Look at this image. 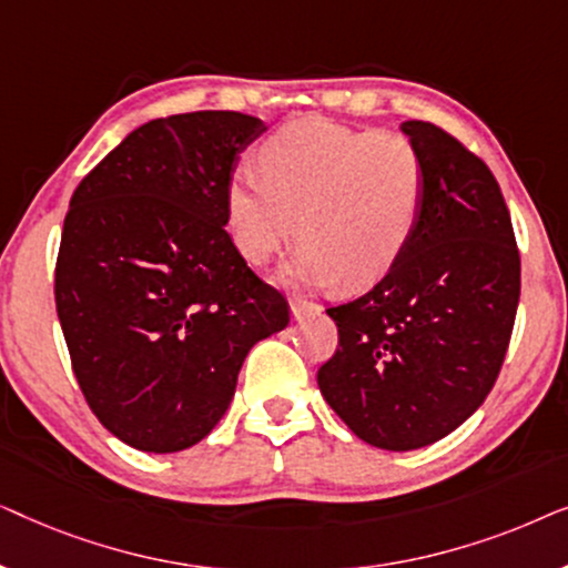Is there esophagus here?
Wrapping results in <instances>:
<instances>
[{
  "instance_id": "1",
  "label": "esophagus",
  "mask_w": 568,
  "mask_h": 568,
  "mask_svg": "<svg viewBox=\"0 0 568 568\" xmlns=\"http://www.w3.org/2000/svg\"><path fill=\"white\" fill-rule=\"evenodd\" d=\"M321 313V305H315V302H310L305 297H294L292 300V317L294 321H305V317H315Z\"/></svg>"
}]
</instances>
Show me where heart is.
<instances>
[{
    "label": "heart",
    "instance_id": "1",
    "mask_svg": "<svg viewBox=\"0 0 568 568\" xmlns=\"http://www.w3.org/2000/svg\"><path fill=\"white\" fill-rule=\"evenodd\" d=\"M261 173L230 178L232 240L247 261L266 263L297 230L292 271L305 282L372 286L400 261L422 216L424 162L398 131L292 121L261 146Z\"/></svg>",
    "mask_w": 568,
    "mask_h": 568
}]
</instances>
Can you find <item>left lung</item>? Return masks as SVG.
<instances>
[{
	"label": "left lung",
	"mask_w": 568,
	"mask_h": 568,
	"mask_svg": "<svg viewBox=\"0 0 568 568\" xmlns=\"http://www.w3.org/2000/svg\"><path fill=\"white\" fill-rule=\"evenodd\" d=\"M424 204L400 261L367 294L328 307L336 354L323 398L372 447L432 445L476 414L499 377L519 302V251L496 178L460 139L406 121Z\"/></svg>",
	"instance_id": "left-lung-1"
}]
</instances>
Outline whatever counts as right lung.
I'll return each instance as SVG.
<instances>
[{
  "mask_svg": "<svg viewBox=\"0 0 568 568\" xmlns=\"http://www.w3.org/2000/svg\"><path fill=\"white\" fill-rule=\"evenodd\" d=\"M263 131L235 111L150 121L69 201L53 276L69 359L98 422L142 453L204 439L253 344L290 323L224 230L232 170Z\"/></svg>",
  "mask_w": 568,
  "mask_h": 568,
  "instance_id": "right-lung-1",
  "label": "right lung"
}]
</instances>
